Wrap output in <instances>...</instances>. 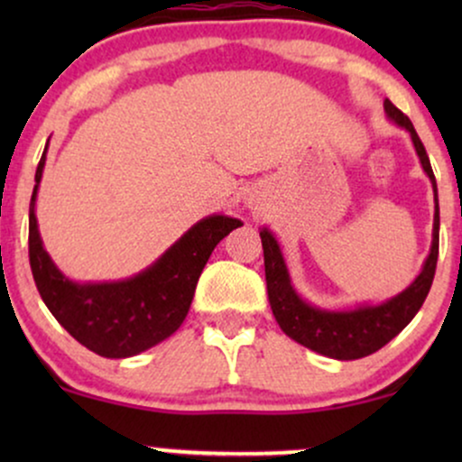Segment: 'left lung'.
Here are the masks:
<instances>
[{"mask_svg":"<svg viewBox=\"0 0 462 462\" xmlns=\"http://www.w3.org/2000/svg\"><path fill=\"white\" fill-rule=\"evenodd\" d=\"M384 113L395 125L404 128L411 134L412 145L421 162L423 171L430 178L434 190V226H432V245L423 263L421 272L402 293L395 298L383 301V304H360L356 309H319V306L306 301L295 291L291 282L289 267H286L284 254L280 249L278 238L269 227H263V252H264V278H267L269 304H272L273 317L278 326L282 328L286 337L298 341L300 346L321 354V356L337 360H356L369 354L378 352L391 338L397 337L412 317L417 315L421 304L428 298L434 269H437L439 258V195L437 180H434L430 158H428L426 147L419 141L411 119L395 108L389 99H384Z\"/></svg>","mask_w":462,"mask_h":462,"instance_id":"8db88e82","label":"left lung"}]
</instances>
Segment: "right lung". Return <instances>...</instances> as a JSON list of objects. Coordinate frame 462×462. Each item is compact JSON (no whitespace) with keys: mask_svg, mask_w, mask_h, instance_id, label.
<instances>
[{"mask_svg":"<svg viewBox=\"0 0 462 462\" xmlns=\"http://www.w3.org/2000/svg\"><path fill=\"white\" fill-rule=\"evenodd\" d=\"M50 143V141H47ZM41 156L30 199V267L45 306L84 347L104 358L145 352L182 326L201 269L221 238L241 219L210 215L190 226L167 252L136 275L115 282H76L51 261L36 221V193L45 169Z\"/></svg>","mask_w":462,"mask_h":462,"instance_id":"obj_1","label":"right lung"}]
</instances>
